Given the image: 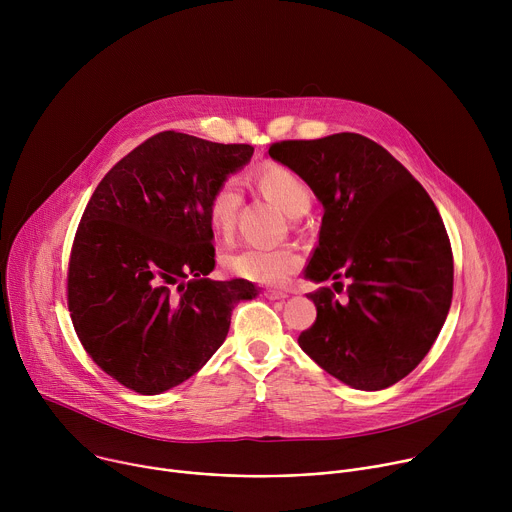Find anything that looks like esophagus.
<instances>
[{
    "mask_svg": "<svg viewBox=\"0 0 512 512\" xmlns=\"http://www.w3.org/2000/svg\"><path fill=\"white\" fill-rule=\"evenodd\" d=\"M263 296L267 300H285L289 294H287V291H281V289H265Z\"/></svg>",
    "mask_w": 512,
    "mask_h": 512,
    "instance_id": "1",
    "label": "esophagus"
}]
</instances>
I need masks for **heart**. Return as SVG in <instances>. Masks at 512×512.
<instances>
[{
    "instance_id": "obj_1",
    "label": "heart",
    "mask_w": 512,
    "mask_h": 512,
    "mask_svg": "<svg viewBox=\"0 0 512 512\" xmlns=\"http://www.w3.org/2000/svg\"><path fill=\"white\" fill-rule=\"evenodd\" d=\"M257 186L263 194L273 198L289 216H300L310 206L312 194L308 184L294 170L281 164H265L257 172ZM241 204V184L235 178H225L212 190L206 202V216L212 231L229 237L235 229ZM300 263L302 257L294 247L269 249L247 245L223 257V265L231 275L267 285L283 283L300 267Z\"/></svg>"
}]
</instances>
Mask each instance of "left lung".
<instances>
[{
  "mask_svg": "<svg viewBox=\"0 0 512 512\" xmlns=\"http://www.w3.org/2000/svg\"><path fill=\"white\" fill-rule=\"evenodd\" d=\"M269 156L308 182L324 204L314 281L316 322L302 350L338 381L379 391L407 377L440 334L452 304L454 255L425 188L383 145L360 133L283 139Z\"/></svg>",
  "mask_w": 512,
  "mask_h": 512,
  "instance_id": "obj_1",
  "label": "left lung"
}]
</instances>
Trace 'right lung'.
Returning <instances> with one entry per match:
<instances>
[{"mask_svg":"<svg viewBox=\"0 0 512 512\" xmlns=\"http://www.w3.org/2000/svg\"><path fill=\"white\" fill-rule=\"evenodd\" d=\"M253 156L249 143L162 131L121 158L95 188L75 235L66 302L97 367L139 395L194 373L229 334L247 279L212 281L206 202Z\"/></svg>","mask_w":512,"mask_h":512,"instance_id":"obj_1","label":"right lung"}]
</instances>
